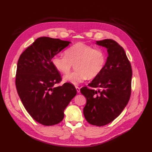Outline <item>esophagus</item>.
Instances as JSON below:
<instances>
[{
    "instance_id": "1",
    "label": "esophagus",
    "mask_w": 152,
    "mask_h": 152,
    "mask_svg": "<svg viewBox=\"0 0 152 152\" xmlns=\"http://www.w3.org/2000/svg\"><path fill=\"white\" fill-rule=\"evenodd\" d=\"M75 88H76V90H77V93H79L80 92V88L78 87V86H75Z\"/></svg>"
}]
</instances>
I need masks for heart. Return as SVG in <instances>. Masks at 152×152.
Instances as JSON below:
<instances>
[{
	"label": "heart",
	"mask_w": 152,
	"mask_h": 152,
	"mask_svg": "<svg viewBox=\"0 0 152 152\" xmlns=\"http://www.w3.org/2000/svg\"><path fill=\"white\" fill-rule=\"evenodd\" d=\"M51 62L62 74L67 73L75 64V70L64 75L63 80L76 85L86 78H95L102 73L106 66V54L102 49L79 42L65 50V56H54Z\"/></svg>",
	"instance_id": "obj_1"
}]
</instances>
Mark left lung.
Instances as JSON below:
<instances>
[{"mask_svg": "<svg viewBox=\"0 0 152 152\" xmlns=\"http://www.w3.org/2000/svg\"><path fill=\"white\" fill-rule=\"evenodd\" d=\"M107 48L108 57L103 70L80 91L86 98L84 116L88 123L103 126L114 121L127 104L131 94L132 70L125 50L111 39L97 41Z\"/></svg>", "mask_w": 152, "mask_h": 152, "instance_id": "left-lung-1", "label": "left lung"}]
</instances>
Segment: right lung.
Wrapping results in <instances>:
<instances>
[{
	"label": "right lung",
	"mask_w": 152,
	"mask_h": 152,
	"mask_svg": "<svg viewBox=\"0 0 152 152\" xmlns=\"http://www.w3.org/2000/svg\"><path fill=\"white\" fill-rule=\"evenodd\" d=\"M70 41L40 37L27 48L17 63L15 85L18 96L31 116L44 126L59 123L64 111L77 94L69 83L54 86L61 76L53 66V57Z\"/></svg>",
	"instance_id": "right-lung-1"
}]
</instances>
